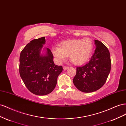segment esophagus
I'll return each instance as SVG.
<instances>
[{"label":"esophagus","instance_id":"esophagus-1","mask_svg":"<svg viewBox=\"0 0 126 126\" xmlns=\"http://www.w3.org/2000/svg\"><path fill=\"white\" fill-rule=\"evenodd\" d=\"M68 68H69V67H67V66H63V69L64 70H66V69H68Z\"/></svg>","mask_w":126,"mask_h":126}]
</instances>
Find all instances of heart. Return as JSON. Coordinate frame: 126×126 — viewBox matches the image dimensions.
Segmentation results:
<instances>
[{"instance_id":"obj_1","label":"heart","mask_w":126,"mask_h":126,"mask_svg":"<svg viewBox=\"0 0 126 126\" xmlns=\"http://www.w3.org/2000/svg\"><path fill=\"white\" fill-rule=\"evenodd\" d=\"M93 48V43L89 39H70L61 43L60 47H53L52 51L60 62L69 56V59L72 63L81 64L89 58Z\"/></svg>"}]
</instances>
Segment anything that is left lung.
<instances>
[{
    "label": "left lung",
    "mask_w": 126,
    "mask_h": 126,
    "mask_svg": "<svg viewBox=\"0 0 126 126\" xmlns=\"http://www.w3.org/2000/svg\"><path fill=\"white\" fill-rule=\"evenodd\" d=\"M94 55L85 65L77 67L74 78L75 86L83 93H91L99 89L106 82L111 69V59L107 47L99 40Z\"/></svg>",
    "instance_id": "1"
}]
</instances>
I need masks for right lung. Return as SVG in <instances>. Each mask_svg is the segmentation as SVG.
Returning a JSON list of instances; mask_svg holds the SVG:
<instances>
[{
	"mask_svg": "<svg viewBox=\"0 0 126 126\" xmlns=\"http://www.w3.org/2000/svg\"><path fill=\"white\" fill-rule=\"evenodd\" d=\"M45 43V37L32 40L22 49L19 58V74L22 81L30 92L39 96L52 92L63 71L62 66L55 64L49 48L45 56L40 55Z\"/></svg>",
	"mask_w": 126,
	"mask_h": 126,
	"instance_id": "right-lung-1",
	"label": "right lung"
}]
</instances>
